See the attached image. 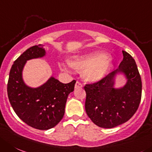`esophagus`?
Returning <instances> with one entry per match:
<instances>
[{"mask_svg":"<svg viewBox=\"0 0 152 152\" xmlns=\"http://www.w3.org/2000/svg\"><path fill=\"white\" fill-rule=\"evenodd\" d=\"M83 87V85L82 83H79V82H76V85H75V88H80Z\"/></svg>","mask_w":152,"mask_h":152,"instance_id":"34e87169","label":"esophagus"}]
</instances>
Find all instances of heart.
Masks as SVG:
<instances>
[{
	"mask_svg": "<svg viewBox=\"0 0 152 152\" xmlns=\"http://www.w3.org/2000/svg\"><path fill=\"white\" fill-rule=\"evenodd\" d=\"M73 69L82 71L83 79L89 83L101 80L108 73L111 61L100 52H91L73 57L69 63Z\"/></svg>",
	"mask_w": 152,
	"mask_h": 152,
	"instance_id": "obj_1",
	"label": "heart"
}]
</instances>
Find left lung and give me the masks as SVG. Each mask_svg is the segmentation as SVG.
<instances>
[{
  "mask_svg": "<svg viewBox=\"0 0 152 152\" xmlns=\"http://www.w3.org/2000/svg\"><path fill=\"white\" fill-rule=\"evenodd\" d=\"M123 61L119 67L96 83L86 84V111L96 125L113 128L126 122L138 110L142 97V81L135 60L122 51ZM118 72L127 76L122 89L113 88L114 78Z\"/></svg>",
  "mask_w": 152,
  "mask_h": 152,
  "instance_id": "left-lung-1",
  "label": "left lung"
}]
</instances>
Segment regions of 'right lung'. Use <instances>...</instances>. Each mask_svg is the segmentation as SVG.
I'll list each match as a JSON object with an SVG mask.
<instances>
[{"label": "right lung", "instance_id": "right-lung-1", "mask_svg": "<svg viewBox=\"0 0 152 152\" xmlns=\"http://www.w3.org/2000/svg\"><path fill=\"white\" fill-rule=\"evenodd\" d=\"M44 55L41 44L27 49L14 61L7 83L8 98L15 113L25 124L38 130H49L60 122L66 99L76 83L73 80L64 84L52 77L37 88L25 86L22 72L26 61Z\"/></svg>", "mask_w": 152, "mask_h": 152}]
</instances>
